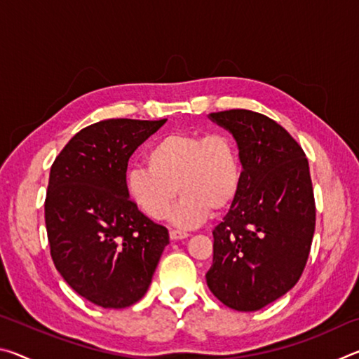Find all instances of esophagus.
<instances>
[{"label": "esophagus", "instance_id": "34e87169", "mask_svg": "<svg viewBox=\"0 0 359 359\" xmlns=\"http://www.w3.org/2000/svg\"><path fill=\"white\" fill-rule=\"evenodd\" d=\"M169 238H171L172 241H182V239H187L188 234L184 233V231L171 229V231H169Z\"/></svg>", "mask_w": 359, "mask_h": 359}]
</instances>
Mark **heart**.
I'll return each instance as SVG.
<instances>
[{
	"instance_id": "heart-1",
	"label": "heart",
	"mask_w": 359,
	"mask_h": 359,
	"mask_svg": "<svg viewBox=\"0 0 359 359\" xmlns=\"http://www.w3.org/2000/svg\"><path fill=\"white\" fill-rule=\"evenodd\" d=\"M147 168L126 171L125 187L133 203L154 220L171 214L177 228H193L210 209H228L241 188V158L233 139L223 133H168L145 151Z\"/></svg>"
}]
</instances>
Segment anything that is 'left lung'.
<instances>
[{"label":"left lung","instance_id":"1","mask_svg":"<svg viewBox=\"0 0 359 359\" xmlns=\"http://www.w3.org/2000/svg\"><path fill=\"white\" fill-rule=\"evenodd\" d=\"M209 118L233 135L241 188L212 231L209 290L224 306L255 312L294 287L315 231V201L306 154L290 133L263 114L231 109Z\"/></svg>","mask_w":359,"mask_h":359}]
</instances>
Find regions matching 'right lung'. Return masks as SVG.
Masks as SVG:
<instances>
[{"instance_id": "obj_1", "label": "right lung", "mask_w": 359, "mask_h": 359, "mask_svg": "<svg viewBox=\"0 0 359 359\" xmlns=\"http://www.w3.org/2000/svg\"><path fill=\"white\" fill-rule=\"evenodd\" d=\"M165 120L111 118L77 133L53 161L46 196L50 255L65 282L104 309H125L147 293L169 244L125 187L130 156Z\"/></svg>"}]
</instances>
